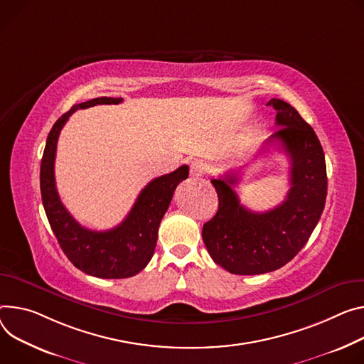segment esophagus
Masks as SVG:
<instances>
[{"label": "esophagus", "instance_id": "34e87169", "mask_svg": "<svg viewBox=\"0 0 364 364\" xmlns=\"http://www.w3.org/2000/svg\"><path fill=\"white\" fill-rule=\"evenodd\" d=\"M208 171V165L205 161L202 159H194L191 164H190V176L191 177H202L205 176Z\"/></svg>", "mask_w": 364, "mask_h": 364}]
</instances>
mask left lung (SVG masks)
<instances>
[{
	"label": "left lung",
	"instance_id": "obj_1",
	"mask_svg": "<svg viewBox=\"0 0 364 364\" xmlns=\"http://www.w3.org/2000/svg\"><path fill=\"white\" fill-rule=\"evenodd\" d=\"M267 106L277 110L279 129L262 151L277 145L290 159L284 202L267 212H252L234 190L238 171L212 180L219 208L203 225L202 237L213 261L232 274H264L283 267L308 242L325 206V155L314 129L280 98H272Z\"/></svg>",
	"mask_w": 364,
	"mask_h": 364
}]
</instances>
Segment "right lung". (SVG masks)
Returning a JSON list of instances; mask_svg holds the SVG:
<instances>
[{
    "label": "right lung",
    "mask_w": 364,
    "mask_h": 364,
    "mask_svg": "<svg viewBox=\"0 0 364 364\" xmlns=\"http://www.w3.org/2000/svg\"><path fill=\"white\" fill-rule=\"evenodd\" d=\"M123 98L98 97L75 105L52 126L41 164L42 202L53 234L68 259L81 272L100 279H126L142 272L151 261L161 219L167 212L178 183L188 177V167L154 178L138 196L126 219L110 230L81 226L62 205L55 184V156L60 129L78 109L119 105Z\"/></svg>",
    "instance_id": "right-lung-1"
}]
</instances>
